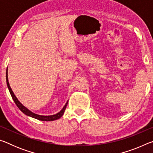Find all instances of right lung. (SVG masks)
Listing matches in <instances>:
<instances>
[{"instance_id": "obj_1", "label": "right lung", "mask_w": 153, "mask_h": 153, "mask_svg": "<svg viewBox=\"0 0 153 153\" xmlns=\"http://www.w3.org/2000/svg\"><path fill=\"white\" fill-rule=\"evenodd\" d=\"M6 80H7V86H8V88H9V92H10V94H11L13 100H14L15 105H16L17 107L19 108V109L22 111V112L24 113V114H25V115H26L30 116V117H33V118H35V119H37V120H38L49 121H54V120H58V119L61 117L62 115H63V113L65 112V108H66V107H67V103H68V102H67L65 105L64 107L63 108V109H62L59 113H56V115H50V116H43V115H37V114H35V113H33L32 112H31L30 111H29V110L27 109V108H25L24 106H23L22 104H21L19 100H17V98H16V97H15V96L14 93L13 92L11 88V87H10L9 84L8 76H7V71H6Z\"/></svg>"}]
</instances>
